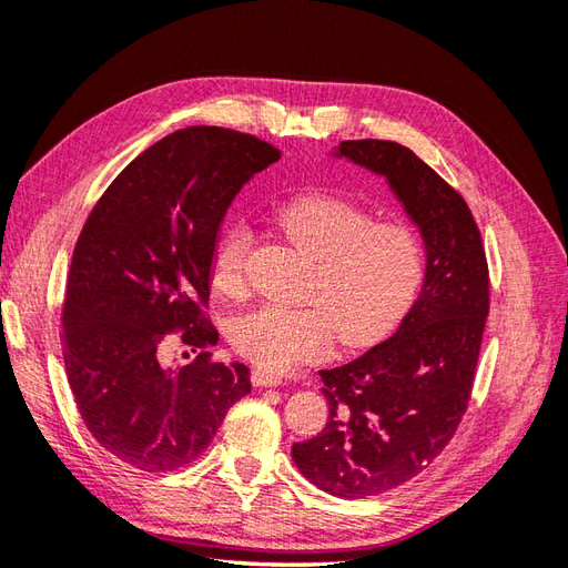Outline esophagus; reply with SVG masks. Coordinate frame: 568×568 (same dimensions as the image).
<instances>
[{"instance_id":"34e87169","label":"esophagus","mask_w":568,"mask_h":568,"mask_svg":"<svg viewBox=\"0 0 568 568\" xmlns=\"http://www.w3.org/2000/svg\"><path fill=\"white\" fill-rule=\"evenodd\" d=\"M251 382H253V386L272 388V386H282V376L270 374V372H265V369H253V372H251Z\"/></svg>"}]
</instances>
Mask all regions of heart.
Returning a JSON list of instances; mask_svg holds the SVG:
<instances>
[{
    "label": "heart",
    "instance_id": "1",
    "mask_svg": "<svg viewBox=\"0 0 568 568\" xmlns=\"http://www.w3.org/2000/svg\"><path fill=\"white\" fill-rule=\"evenodd\" d=\"M277 225L315 257L305 301L315 307H257L227 326L232 348L255 367L288 372L332 351L334 341L365 348L386 338L407 315L424 280V244L400 220H372L363 205L334 194H303L277 211ZM246 225L220 234L211 257V284L242 296L251 253Z\"/></svg>",
    "mask_w": 568,
    "mask_h": 568
}]
</instances>
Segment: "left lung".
I'll return each mask as SVG.
<instances>
[{
	"instance_id": "8db88e82",
	"label": "left lung",
	"mask_w": 568,
	"mask_h": 568,
	"mask_svg": "<svg viewBox=\"0 0 568 568\" xmlns=\"http://www.w3.org/2000/svg\"><path fill=\"white\" fill-rule=\"evenodd\" d=\"M334 156L386 180L426 251L422 291L398 329L320 372L329 419L291 450L311 484L357 500L417 476L455 436L488 317V263L467 201L407 146L348 140Z\"/></svg>"
}]
</instances>
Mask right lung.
Here are the masks:
<instances>
[{"label":"right lung","mask_w":568,"mask_h":568,"mask_svg":"<svg viewBox=\"0 0 568 568\" xmlns=\"http://www.w3.org/2000/svg\"><path fill=\"white\" fill-rule=\"evenodd\" d=\"M280 156L253 134L178 130L136 156L84 222L63 303L65 374L84 426L130 467L194 462L251 393L246 365L205 351L217 332L201 307L227 209ZM175 328L200 351L186 366L164 359L162 338Z\"/></svg>","instance_id":"right-lung-1"}]
</instances>
